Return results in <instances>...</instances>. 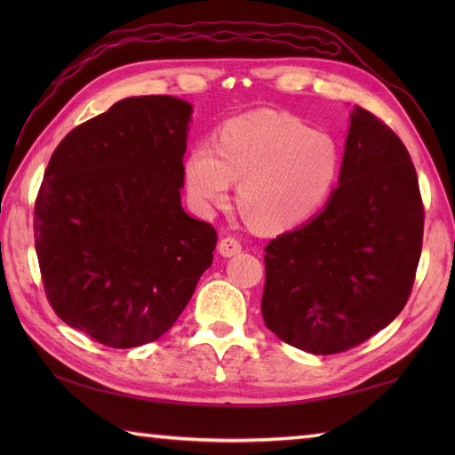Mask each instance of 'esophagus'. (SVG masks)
<instances>
[{"mask_svg":"<svg viewBox=\"0 0 455 455\" xmlns=\"http://www.w3.org/2000/svg\"><path fill=\"white\" fill-rule=\"evenodd\" d=\"M240 250H243V244H240V240H236L235 236H225L220 238L219 243V252L225 256V258H230V256H236L240 254Z\"/></svg>","mask_w":455,"mask_h":455,"instance_id":"obj_1","label":"esophagus"}]
</instances>
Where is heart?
I'll list each match as a JSON object with an SVG mask.
<instances>
[{
  "instance_id": "b5f03b06",
  "label": "heart",
  "mask_w": 455,
  "mask_h": 455,
  "mask_svg": "<svg viewBox=\"0 0 455 455\" xmlns=\"http://www.w3.org/2000/svg\"><path fill=\"white\" fill-rule=\"evenodd\" d=\"M340 170L334 140L283 113L259 109L228 121L217 147L201 142L186 160V183L201 211L225 205L233 181L238 207L266 233L308 219L331 196Z\"/></svg>"
}]
</instances>
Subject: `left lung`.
Wrapping results in <instances>:
<instances>
[{
  "instance_id": "8db88e82",
  "label": "left lung",
  "mask_w": 455,
  "mask_h": 455,
  "mask_svg": "<svg viewBox=\"0 0 455 455\" xmlns=\"http://www.w3.org/2000/svg\"><path fill=\"white\" fill-rule=\"evenodd\" d=\"M326 207L266 246L262 315L279 340L328 355L365 342L407 305L424 207L403 140L362 108L350 117Z\"/></svg>"
}]
</instances>
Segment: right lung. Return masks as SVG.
<instances>
[{"label": "right lung", "instance_id": "right-lung-1", "mask_svg": "<svg viewBox=\"0 0 455 455\" xmlns=\"http://www.w3.org/2000/svg\"><path fill=\"white\" fill-rule=\"evenodd\" d=\"M191 105L140 95L58 144L35 201L48 303L109 347L168 332L212 262L217 230L181 207Z\"/></svg>", "mask_w": 455, "mask_h": 455}]
</instances>
